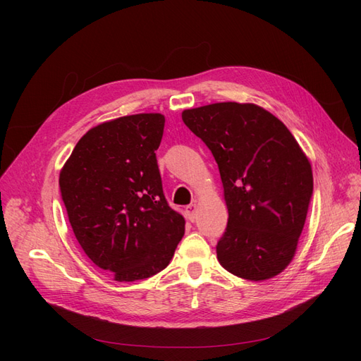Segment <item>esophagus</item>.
I'll return each instance as SVG.
<instances>
[{
    "label": "esophagus",
    "instance_id": "obj_1",
    "mask_svg": "<svg viewBox=\"0 0 361 361\" xmlns=\"http://www.w3.org/2000/svg\"><path fill=\"white\" fill-rule=\"evenodd\" d=\"M195 209H197V203H191L190 206H187V214H188V216H190V220H191V221H194Z\"/></svg>",
    "mask_w": 361,
    "mask_h": 361
}]
</instances>
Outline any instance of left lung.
<instances>
[{"label":"left lung","mask_w":361,"mask_h":361,"mask_svg":"<svg viewBox=\"0 0 361 361\" xmlns=\"http://www.w3.org/2000/svg\"><path fill=\"white\" fill-rule=\"evenodd\" d=\"M220 169L228 211L216 244L221 267L251 281L279 276L295 256L313 192L309 158L285 123L256 104L182 111Z\"/></svg>","instance_id":"left-lung-1"}]
</instances>
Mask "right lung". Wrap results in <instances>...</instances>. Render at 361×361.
<instances>
[{
	"label": "right lung",
	"mask_w": 361,
	"mask_h": 361,
	"mask_svg": "<svg viewBox=\"0 0 361 361\" xmlns=\"http://www.w3.org/2000/svg\"><path fill=\"white\" fill-rule=\"evenodd\" d=\"M166 117L141 113L108 120L76 143L60 171V192L84 253L116 281L166 268L185 220L164 197L155 150Z\"/></svg>",
	"instance_id": "obj_1"
}]
</instances>
